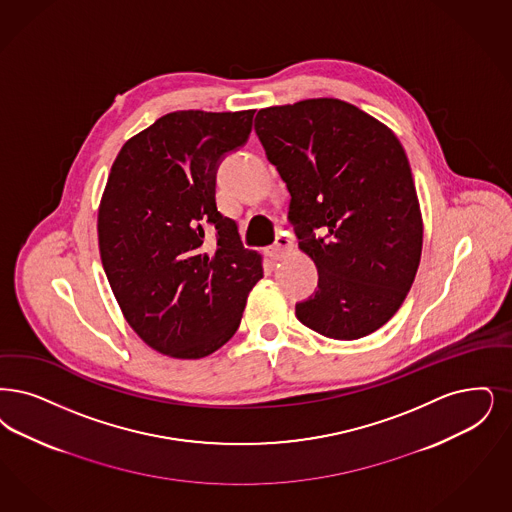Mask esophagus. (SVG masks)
Returning <instances> with one entry per match:
<instances>
[{
  "instance_id": "1",
  "label": "esophagus",
  "mask_w": 512,
  "mask_h": 512,
  "mask_svg": "<svg viewBox=\"0 0 512 512\" xmlns=\"http://www.w3.org/2000/svg\"><path fill=\"white\" fill-rule=\"evenodd\" d=\"M291 249H293V242H291L289 238H286V236H278V238H276V244L268 247L266 253H268V257H270L272 261H278V259H282L287 251H291Z\"/></svg>"
}]
</instances>
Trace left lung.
<instances>
[{"instance_id": "left-lung-1", "label": "left lung", "mask_w": 512, "mask_h": 512, "mask_svg": "<svg viewBox=\"0 0 512 512\" xmlns=\"http://www.w3.org/2000/svg\"><path fill=\"white\" fill-rule=\"evenodd\" d=\"M266 158L291 194L289 221L318 268V291L295 307L303 326L354 341L402 307L423 249L408 156L385 123L339 99L257 112ZM320 229L325 236L315 238Z\"/></svg>"}]
</instances>
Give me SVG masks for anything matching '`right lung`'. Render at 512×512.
Wrapping results in <instances>:
<instances>
[{
	"label": "right lung",
	"instance_id": "1",
	"mask_svg": "<svg viewBox=\"0 0 512 512\" xmlns=\"http://www.w3.org/2000/svg\"><path fill=\"white\" fill-rule=\"evenodd\" d=\"M253 114H165L110 169L97 221L104 272L127 324L165 356L196 360L223 347L263 278L261 253L244 247L215 200L217 165L246 143Z\"/></svg>",
	"mask_w": 512,
	"mask_h": 512
}]
</instances>
